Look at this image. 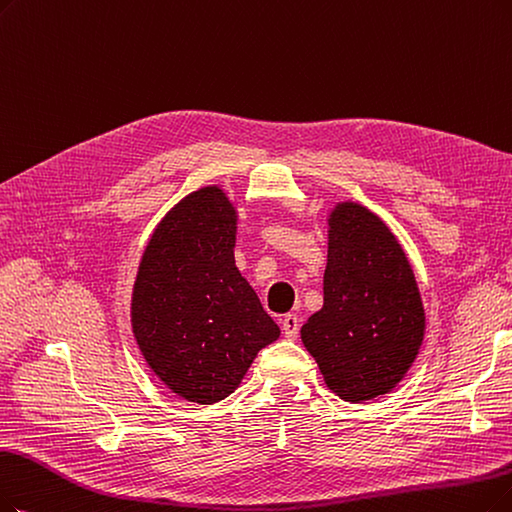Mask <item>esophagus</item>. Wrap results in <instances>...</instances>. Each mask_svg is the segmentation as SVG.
<instances>
[{
    "mask_svg": "<svg viewBox=\"0 0 512 512\" xmlns=\"http://www.w3.org/2000/svg\"><path fill=\"white\" fill-rule=\"evenodd\" d=\"M281 330H283V336L288 340H296L298 338V332H300V319L296 315H285L281 319Z\"/></svg>",
    "mask_w": 512,
    "mask_h": 512,
    "instance_id": "obj_1",
    "label": "esophagus"
}]
</instances>
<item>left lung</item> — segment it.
Listing matches in <instances>:
<instances>
[{"mask_svg":"<svg viewBox=\"0 0 512 512\" xmlns=\"http://www.w3.org/2000/svg\"><path fill=\"white\" fill-rule=\"evenodd\" d=\"M424 327L395 233L361 203L338 201L327 214L323 306L300 330L327 388L351 403L391 393L418 357Z\"/></svg>","mask_w":512,"mask_h":512,"instance_id":"1","label":"left lung"}]
</instances>
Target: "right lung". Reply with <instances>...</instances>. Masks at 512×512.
<instances>
[{"mask_svg":"<svg viewBox=\"0 0 512 512\" xmlns=\"http://www.w3.org/2000/svg\"><path fill=\"white\" fill-rule=\"evenodd\" d=\"M235 239V203L218 185L201 187L159 220L132 288L142 357L174 395L199 405L235 393L281 334L235 267Z\"/></svg>","mask_w":512,"mask_h":512,"instance_id":"add662e5","label":"right lung"}]
</instances>
